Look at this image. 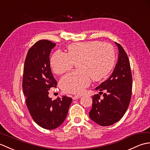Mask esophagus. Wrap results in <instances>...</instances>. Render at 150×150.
<instances>
[{
	"label": "esophagus",
	"mask_w": 150,
	"mask_h": 150,
	"mask_svg": "<svg viewBox=\"0 0 150 150\" xmlns=\"http://www.w3.org/2000/svg\"><path fill=\"white\" fill-rule=\"evenodd\" d=\"M81 98V96H79V95H77V96H74L72 97V99L73 100H75V99H78L79 98Z\"/></svg>",
	"instance_id": "34e87169"
}]
</instances>
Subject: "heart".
<instances>
[{"instance_id": "heart-1", "label": "heart", "mask_w": 150, "mask_h": 150, "mask_svg": "<svg viewBox=\"0 0 150 150\" xmlns=\"http://www.w3.org/2000/svg\"><path fill=\"white\" fill-rule=\"evenodd\" d=\"M115 60V50L111 44L90 41L70 44L67 54L57 51L50 63L54 73L62 74L78 62L79 70L64 76L59 84L65 92L81 94L89 85L91 78L99 81L106 77L114 67Z\"/></svg>"}]
</instances>
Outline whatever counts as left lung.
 Instances as JSON below:
<instances>
[{
	"instance_id": "1",
	"label": "left lung",
	"mask_w": 150,
	"mask_h": 150,
	"mask_svg": "<svg viewBox=\"0 0 150 150\" xmlns=\"http://www.w3.org/2000/svg\"><path fill=\"white\" fill-rule=\"evenodd\" d=\"M119 49V58L112 75L96 90L105 91L103 98L99 94L92 96V107L90 118L100 126H110L123 117L132 97V75L128 55L122 46L115 42Z\"/></svg>"
}]
</instances>
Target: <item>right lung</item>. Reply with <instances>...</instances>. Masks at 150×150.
<instances>
[{
	"mask_svg": "<svg viewBox=\"0 0 150 150\" xmlns=\"http://www.w3.org/2000/svg\"><path fill=\"white\" fill-rule=\"evenodd\" d=\"M55 45L51 41L40 40L29 49L22 79L30 114L36 124L47 129H55L64 122L72 100L66 96L54 101L49 97V90L57 85L49 61L50 52Z\"/></svg>",
	"mask_w": 150,
	"mask_h": 150,
	"instance_id": "1",
	"label": "right lung"
}]
</instances>
